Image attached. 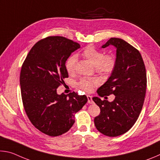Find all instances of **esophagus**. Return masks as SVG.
<instances>
[{
	"instance_id": "obj_1",
	"label": "esophagus",
	"mask_w": 160,
	"mask_h": 160,
	"mask_svg": "<svg viewBox=\"0 0 160 160\" xmlns=\"http://www.w3.org/2000/svg\"><path fill=\"white\" fill-rule=\"evenodd\" d=\"M87 97H88V100L89 104H93L94 102L92 100V97L90 95H87Z\"/></svg>"
}]
</instances>
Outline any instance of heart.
<instances>
[{
  "label": "heart",
  "mask_w": 160,
  "mask_h": 160,
  "mask_svg": "<svg viewBox=\"0 0 160 160\" xmlns=\"http://www.w3.org/2000/svg\"><path fill=\"white\" fill-rule=\"evenodd\" d=\"M82 56L95 66L97 72L102 74H109L114 69L116 66L115 58L112 54L104 55L102 51L96 49L92 47L85 48L82 53ZM77 56L72 55L68 58L66 63V69L68 73L72 75L75 71V65ZM97 80L93 78H82L78 83V86L86 92H90L97 85Z\"/></svg>",
  "instance_id": "obj_1"
}]
</instances>
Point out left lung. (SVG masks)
<instances>
[{
    "label": "left lung",
    "mask_w": 160,
    "mask_h": 160,
    "mask_svg": "<svg viewBox=\"0 0 160 160\" xmlns=\"http://www.w3.org/2000/svg\"><path fill=\"white\" fill-rule=\"evenodd\" d=\"M109 45L116 48V66L97 92L100 97L114 94L115 99L110 102L93 97L101 111L94 122L102 134L116 137L128 131L138 118L145 100L147 75L138 50L119 38H111L102 48Z\"/></svg>",
    "instance_id": "8db88e82"
}]
</instances>
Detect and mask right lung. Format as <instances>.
Returning <instances> with one entry per match:
<instances>
[{
	"label": "right lung",
	"mask_w": 160,
	"mask_h": 160,
	"mask_svg": "<svg viewBox=\"0 0 160 160\" xmlns=\"http://www.w3.org/2000/svg\"><path fill=\"white\" fill-rule=\"evenodd\" d=\"M80 47L63 37H48L33 46L22 66L24 109L35 128L49 136L68 131L75 123V113L88 102L85 95L75 92L57 94L64 78H68L66 61Z\"/></svg>",
	"instance_id": "obj_1"
}]
</instances>
